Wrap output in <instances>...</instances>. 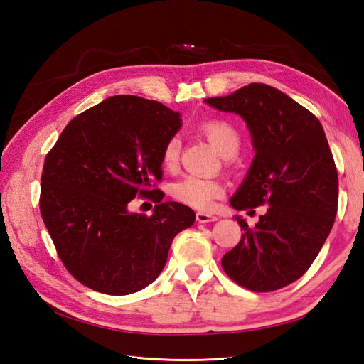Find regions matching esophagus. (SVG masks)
Listing matches in <instances>:
<instances>
[{
    "label": "esophagus",
    "instance_id": "obj_1",
    "mask_svg": "<svg viewBox=\"0 0 364 364\" xmlns=\"http://www.w3.org/2000/svg\"><path fill=\"white\" fill-rule=\"evenodd\" d=\"M196 220L199 223H211V222H215L217 217L213 214H206V213H197Z\"/></svg>",
    "mask_w": 364,
    "mask_h": 364
}]
</instances>
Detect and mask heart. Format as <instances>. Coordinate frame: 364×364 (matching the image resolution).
Wrapping results in <instances>:
<instances>
[{"mask_svg": "<svg viewBox=\"0 0 364 364\" xmlns=\"http://www.w3.org/2000/svg\"><path fill=\"white\" fill-rule=\"evenodd\" d=\"M202 134L209 139L215 150L223 158H232L240 150L238 132L225 121H208L200 126ZM181 139L179 136H171L162 147L161 161L164 168L174 170L179 162ZM223 194V186L213 179L199 178V176H186V178L176 182L171 186V196L179 203L190 208L208 211L214 202Z\"/></svg>", "mask_w": 364, "mask_h": 364, "instance_id": "1", "label": "heart"}]
</instances>
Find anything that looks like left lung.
I'll return each mask as SVG.
<instances>
[{"mask_svg":"<svg viewBox=\"0 0 364 364\" xmlns=\"http://www.w3.org/2000/svg\"><path fill=\"white\" fill-rule=\"evenodd\" d=\"M205 102L243 117L257 151L230 205L237 211L269 205L253 228L235 217L245 232L222 267L247 290H279L310 269L334 225L338 174L323 127L308 109L264 83Z\"/></svg>","mask_w":364,"mask_h":364,"instance_id":"1","label":"left lung"}]
</instances>
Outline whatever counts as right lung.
I'll list each match as a JSON object with an SVG mask.
<instances>
[{"label": "right lung", "instance_id": "1", "mask_svg": "<svg viewBox=\"0 0 364 364\" xmlns=\"http://www.w3.org/2000/svg\"><path fill=\"white\" fill-rule=\"evenodd\" d=\"M181 117L159 102L114 95L74 117L47 153L39 209L63 266L87 289L123 296L147 287L167 262L173 238L196 214L164 202L162 147ZM136 195L151 216L129 213Z\"/></svg>", "mask_w": 364, "mask_h": 364}]
</instances>
